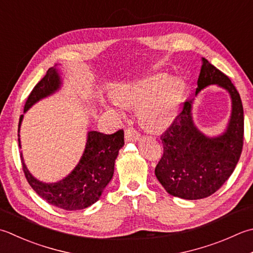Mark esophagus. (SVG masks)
I'll return each instance as SVG.
<instances>
[{"label":"esophagus","instance_id":"34e87169","mask_svg":"<svg viewBox=\"0 0 253 253\" xmlns=\"http://www.w3.org/2000/svg\"><path fill=\"white\" fill-rule=\"evenodd\" d=\"M140 138V133L133 127H128L125 130V139L126 141H136Z\"/></svg>","mask_w":253,"mask_h":253}]
</instances>
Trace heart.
I'll use <instances>...</instances> for the list:
<instances>
[{"label":"heart","instance_id":"1","mask_svg":"<svg viewBox=\"0 0 253 253\" xmlns=\"http://www.w3.org/2000/svg\"><path fill=\"white\" fill-rule=\"evenodd\" d=\"M184 90L185 84L181 79L156 74L118 90L115 102L124 107H139L138 115L142 125L158 130L174 118Z\"/></svg>","mask_w":253,"mask_h":253}]
</instances>
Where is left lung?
<instances>
[{
	"instance_id": "obj_1",
	"label": "left lung",
	"mask_w": 253,
	"mask_h": 253,
	"mask_svg": "<svg viewBox=\"0 0 253 253\" xmlns=\"http://www.w3.org/2000/svg\"><path fill=\"white\" fill-rule=\"evenodd\" d=\"M217 84L230 93L232 113L224 135L205 137L192 121V100L183 103L170 127L161 135L163 155L157 179L170 195L201 200L219 190L234 172L244 147V107L238 91L224 72L203 58L195 94Z\"/></svg>"
}]
</instances>
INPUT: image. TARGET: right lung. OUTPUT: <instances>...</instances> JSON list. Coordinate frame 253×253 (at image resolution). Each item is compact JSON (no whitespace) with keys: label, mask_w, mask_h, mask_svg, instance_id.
I'll return each mask as SVG.
<instances>
[{"label":"right lung","mask_w":253,"mask_h":253,"mask_svg":"<svg viewBox=\"0 0 253 253\" xmlns=\"http://www.w3.org/2000/svg\"><path fill=\"white\" fill-rule=\"evenodd\" d=\"M60 83V78L56 69L49 68L46 76L34 86L28 95L24 105V112L41 98L57 91ZM22 120L23 115L19 117L18 128ZM124 143L125 141L123 129L112 135L92 130L88 132L85 150L80 162L66 179L53 184L39 182L28 172L21 156L24 174L33 190L49 204L66 211L86 209L98 201L104 189L110 183L114 174V165L118 151ZM18 146L21 147L19 138Z\"/></svg>","instance_id":"obj_1"}]
</instances>
